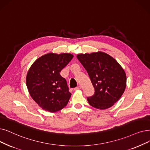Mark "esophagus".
<instances>
[{
	"mask_svg": "<svg viewBox=\"0 0 150 150\" xmlns=\"http://www.w3.org/2000/svg\"><path fill=\"white\" fill-rule=\"evenodd\" d=\"M81 89V87L80 86H77L74 88L75 90H78V89Z\"/></svg>",
	"mask_w": 150,
	"mask_h": 150,
	"instance_id": "34e87169",
	"label": "esophagus"
}]
</instances>
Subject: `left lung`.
Listing matches in <instances>:
<instances>
[{"label": "left lung", "mask_w": 150, "mask_h": 150, "mask_svg": "<svg viewBox=\"0 0 150 150\" xmlns=\"http://www.w3.org/2000/svg\"><path fill=\"white\" fill-rule=\"evenodd\" d=\"M76 57L94 88V94L87 98L89 105L100 110L113 106L126 86L125 70L113 57L103 52L80 54Z\"/></svg>", "instance_id": "left-lung-1"}]
</instances>
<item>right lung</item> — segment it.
Listing matches in <instances>:
<instances>
[{"label":"right lung","instance_id":"1","mask_svg":"<svg viewBox=\"0 0 150 150\" xmlns=\"http://www.w3.org/2000/svg\"><path fill=\"white\" fill-rule=\"evenodd\" d=\"M73 57L69 53H48L39 57L29 69L27 87L32 98L42 109L53 113L67 105L71 94L60 72Z\"/></svg>","mask_w":150,"mask_h":150}]
</instances>
